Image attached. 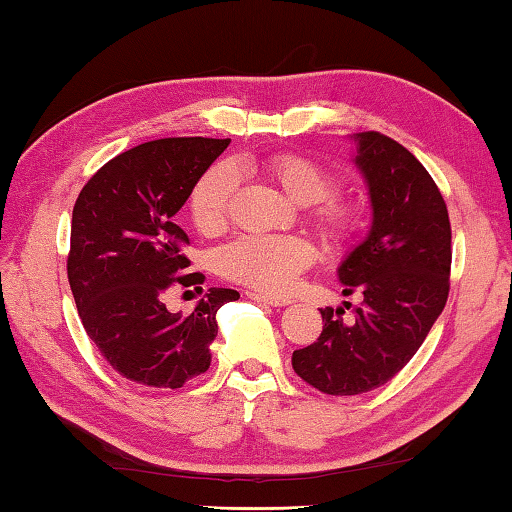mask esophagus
Returning a JSON list of instances; mask_svg holds the SVG:
<instances>
[{"mask_svg":"<svg viewBox=\"0 0 512 512\" xmlns=\"http://www.w3.org/2000/svg\"><path fill=\"white\" fill-rule=\"evenodd\" d=\"M248 299L253 301H259V303H268V306L273 308H284V306H290V299L286 297H273V295H264V292H248Z\"/></svg>","mask_w":512,"mask_h":512,"instance_id":"esophagus-1","label":"esophagus"}]
</instances>
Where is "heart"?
Wrapping results in <instances>:
<instances>
[{
    "label": "heart",
    "instance_id": "b5f03b06",
    "mask_svg": "<svg viewBox=\"0 0 512 512\" xmlns=\"http://www.w3.org/2000/svg\"><path fill=\"white\" fill-rule=\"evenodd\" d=\"M257 169L273 180L292 202L308 206V220L328 242H347L361 228V206L334 195L339 178L317 160L299 154H277ZM237 171L217 162L195 182L189 198L191 220L204 235L220 233L231 215L237 193ZM314 259V248L299 235H244L217 255L220 273L268 295H281Z\"/></svg>",
    "mask_w": 512,
    "mask_h": 512
}]
</instances>
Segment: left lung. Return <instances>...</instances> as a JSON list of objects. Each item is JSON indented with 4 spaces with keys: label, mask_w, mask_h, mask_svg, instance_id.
<instances>
[{
    "label": "left lung",
    "mask_w": 512,
    "mask_h": 512,
    "mask_svg": "<svg viewBox=\"0 0 512 512\" xmlns=\"http://www.w3.org/2000/svg\"><path fill=\"white\" fill-rule=\"evenodd\" d=\"M354 165L372 202V228L339 266L343 295L361 292L354 321L323 308V332L292 352L314 389L356 396L394 378L444 310L451 275V222L436 182L394 138L356 134ZM347 306V301H345Z\"/></svg>",
    "instance_id": "8db88e82"
}]
</instances>
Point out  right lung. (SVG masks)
Returning <instances> with one entry per match:
<instances>
[{"instance_id":"add662e5","label":"right lung","mask_w":512,"mask_h":512,"mask_svg":"<svg viewBox=\"0 0 512 512\" xmlns=\"http://www.w3.org/2000/svg\"><path fill=\"white\" fill-rule=\"evenodd\" d=\"M231 140L160 138L94 173L72 211L68 279L85 332L118 374L138 385L178 389L211 365L215 314L239 299L211 288L189 314H173V284L195 286L187 273L189 237L173 222L204 171Z\"/></svg>"}]
</instances>
